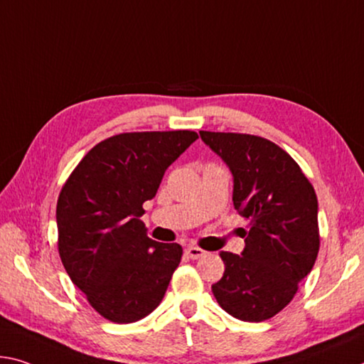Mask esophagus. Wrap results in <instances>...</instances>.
Wrapping results in <instances>:
<instances>
[{
	"label": "esophagus",
	"mask_w": 364,
	"mask_h": 364,
	"mask_svg": "<svg viewBox=\"0 0 364 364\" xmlns=\"http://www.w3.org/2000/svg\"><path fill=\"white\" fill-rule=\"evenodd\" d=\"M184 252H186V256L189 259H199L205 256V251L200 250V247H196V246H188L186 250H184Z\"/></svg>",
	"instance_id": "esophagus-1"
}]
</instances>
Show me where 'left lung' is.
I'll list each match as a JSON object with an SVG mask.
<instances>
[{
    "label": "left lung",
    "instance_id": "8db88e82",
    "mask_svg": "<svg viewBox=\"0 0 364 364\" xmlns=\"http://www.w3.org/2000/svg\"><path fill=\"white\" fill-rule=\"evenodd\" d=\"M199 134L232 171L233 205L251 220L241 256L220 252L225 272L212 293L236 319H270L291 301L319 252L314 188L296 161L264 137Z\"/></svg>",
    "mask_w": 364,
    "mask_h": 364
}]
</instances>
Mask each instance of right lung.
<instances>
[{
  "label": "right lung",
  "mask_w": 364,
  "mask_h": 364,
  "mask_svg": "<svg viewBox=\"0 0 364 364\" xmlns=\"http://www.w3.org/2000/svg\"><path fill=\"white\" fill-rule=\"evenodd\" d=\"M194 131L124 132L97 144L63 186L58 251L73 284L112 322L151 314L181 261L178 243H159L139 220L165 171L198 139Z\"/></svg>",
  "instance_id": "add662e5"
}]
</instances>
